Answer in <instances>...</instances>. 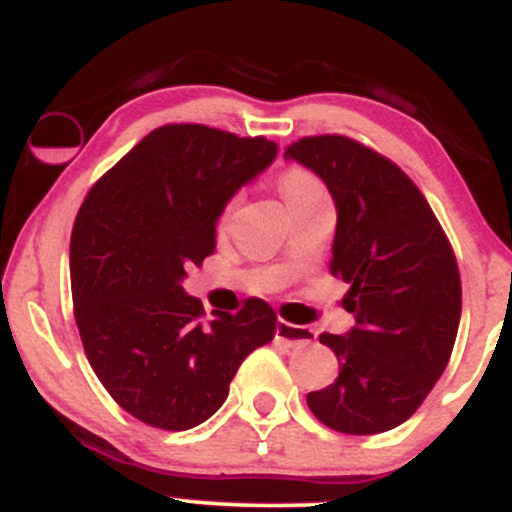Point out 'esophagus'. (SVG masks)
Segmentation results:
<instances>
[{
    "instance_id": "obj_1",
    "label": "esophagus",
    "mask_w": 512,
    "mask_h": 512,
    "mask_svg": "<svg viewBox=\"0 0 512 512\" xmlns=\"http://www.w3.org/2000/svg\"><path fill=\"white\" fill-rule=\"evenodd\" d=\"M317 339V332L310 330V327L291 325V322L279 320L276 322V342H281L289 349H303V346L313 344Z\"/></svg>"
}]
</instances>
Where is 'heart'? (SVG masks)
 I'll use <instances>...</instances> for the list:
<instances>
[{
    "label": "heart",
    "instance_id": "b5f03b06",
    "mask_svg": "<svg viewBox=\"0 0 512 512\" xmlns=\"http://www.w3.org/2000/svg\"><path fill=\"white\" fill-rule=\"evenodd\" d=\"M279 187H281V195H284L286 204H289L291 209H301V207H308V204L325 202L327 199L325 185L317 180L315 173H310L308 168H301V166L286 168L279 178ZM236 204H238V195L228 199L226 207L221 211V221L228 219V214H231Z\"/></svg>",
    "mask_w": 512,
    "mask_h": 512
}]
</instances>
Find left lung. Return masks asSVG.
<instances>
[{
	"mask_svg": "<svg viewBox=\"0 0 512 512\" xmlns=\"http://www.w3.org/2000/svg\"><path fill=\"white\" fill-rule=\"evenodd\" d=\"M322 178L337 207L330 272L351 286L342 305L356 327L320 334L339 378L310 392L317 421L349 436L409 419L448 366L462 313L455 252L426 197L402 168L342 134L286 146Z\"/></svg>",
	"mask_w": 512,
	"mask_h": 512,
	"instance_id": "1",
	"label": "left lung"
}]
</instances>
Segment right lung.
<instances>
[{
  "mask_svg": "<svg viewBox=\"0 0 512 512\" xmlns=\"http://www.w3.org/2000/svg\"><path fill=\"white\" fill-rule=\"evenodd\" d=\"M276 156L264 137L163 125L122 156L76 214L69 243L74 317L93 373L127 414L161 431L207 421L276 313L248 298L204 315L180 281L216 250V219Z\"/></svg>",
  "mask_w": 512,
  "mask_h": 512,
  "instance_id": "obj_1",
  "label": "right lung"
}]
</instances>
